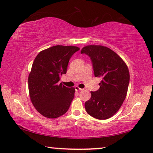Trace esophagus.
I'll list each match as a JSON object with an SVG mask.
<instances>
[{"label":"esophagus","mask_w":153,"mask_h":153,"mask_svg":"<svg viewBox=\"0 0 153 153\" xmlns=\"http://www.w3.org/2000/svg\"><path fill=\"white\" fill-rule=\"evenodd\" d=\"M75 89H76V91H83V88H79L78 86H76L75 87Z\"/></svg>","instance_id":"esophagus-1"}]
</instances>
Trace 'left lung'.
Listing matches in <instances>:
<instances>
[{
	"mask_svg": "<svg viewBox=\"0 0 153 153\" xmlns=\"http://www.w3.org/2000/svg\"><path fill=\"white\" fill-rule=\"evenodd\" d=\"M81 54L91 60L95 77L101 78L100 88L91 92L85 103L86 112L99 120H105L117 112L125 101L129 84V72L123 59L110 48L87 45Z\"/></svg>",
	"mask_w": 153,
	"mask_h": 153,
	"instance_id": "8db88e82",
	"label": "left lung"
}]
</instances>
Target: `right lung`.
<instances>
[{
    "mask_svg": "<svg viewBox=\"0 0 153 153\" xmlns=\"http://www.w3.org/2000/svg\"><path fill=\"white\" fill-rule=\"evenodd\" d=\"M78 50L76 46L55 45L40 52L35 59L28 76L29 94L36 110L45 117L58 118L69 110L75 88L59 82Z\"/></svg>",
    "mask_w": 153,
    "mask_h": 153,
    "instance_id": "add662e5",
    "label": "right lung"
}]
</instances>
